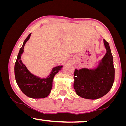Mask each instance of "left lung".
I'll return each mask as SVG.
<instances>
[{"mask_svg": "<svg viewBox=\"0 0 126 126\" xmlns=\"http://www.w3.org/2000/svg\"><path fill=\"white\" fill-rule=\"evenodd\" d=\"M107 53L97 68L75 69L73 87L83 98L97 99L108 93L114 81L113 58L109 44L104 39Z\"/></svg>", "mask_w": 126, "mask_h": 126, "instance_id": "1", "label": "left lung"}]
</instances>
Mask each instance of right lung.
I'll list each match as a JSON object with an SVG mask.
<instances>
[{
	"mask_svg": "<svg viewBox=\"0 0 126 126\" xmlns=\"http://www.w3.org/2000/svg\"><path fill=\"white\" fill-rule=\"evenodd\" d=\"M31 35V33L25 40L18 54L15 65V79L20 89L27 96L33 99L45 98L50 93L54 77L62 66L60 65L54 68L47 79H40L30 72L22 62L21 57L23 52L24 46Z\"/></svg>",
	"mask_w": 126,
	"mask_h": 126,
	"instance_id": "obj_1",
	"label": "right lung"
}]
</instances>
